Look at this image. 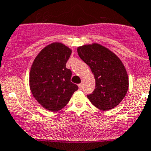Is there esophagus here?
Masks as SVG:
<instances>
[{"instance_id": "obj_1", "label": "esophagus", "mask_w": 151, "mask_h": 151, "mask_svg": "<svg viewBox=\"0 0 151 151\" xmlns=\"http://www.w3.org/2000/svg\"><path fill=\"white\" fill-rule=\"evenodd\" d=\"M78 88H79L80 90H81V89H82V84H78Z\"/></svg>"}]
</instances>
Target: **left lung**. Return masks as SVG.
Segmentation results:
<instances>
[{"mask_svg": "<svg viewBox=\"0 0 151 151\" xmlns=\"http://www.w3.org/2000/svg\"><path fill=\"white\" fill-rule=\"evenodd\" d=\"M77 52L91 69L96 80V88L87 95L88 99L99 110L114 108L128 90V76L124 64L113 52L99 44L81 46Z\"/></svg>", "mask_w": 151, "mask_h": 151, "instance_id": "8db88e82", "label": "left lung"}]
</instances>
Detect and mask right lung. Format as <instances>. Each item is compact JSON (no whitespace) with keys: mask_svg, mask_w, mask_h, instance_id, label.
I'll list each match as a JSON object with an SVG mask.
<instances>
[{"mask_svg":"<svg viewBox=\"0 0 151 151\" xmlns=\"http://www.w3.org/2000/svg\"><path fill=\"white\" fill-rule=\"evenodd\" d=\"M72 50L61 43H52L38 54L31 67L29 87L38 103L52 112L67 105L78 89L70 81L71 70L66 67Z\"/></svg>","mask_w":151,"mask_h":151,"instance_id":"1","label":"right lung"}]
</instances>
